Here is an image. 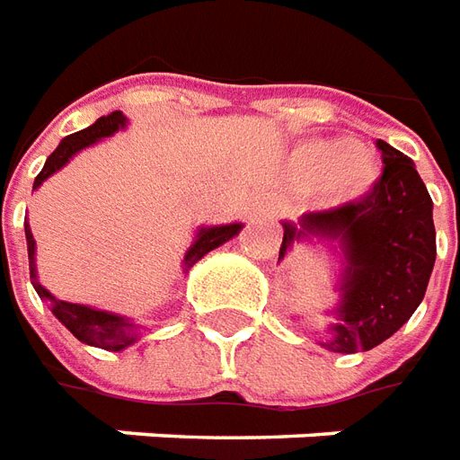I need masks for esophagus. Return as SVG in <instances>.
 I'll use <instances>...</instances> for the list:
<instances>
[{"label": "esophagus", "mask_w": 460, "mask_h": 460, "mask_svg": "<svg viewBox=\"0 0 460 460\" xmlns=\"http://www.w3.org/2000/svg\"><path fill=\"white\" fill-rule=\"evenodd\" d=\"M260 213H262V215H275V205L267 203V200H265V203H260Z\"/></svg>", "instance_id": "esophagus-1"}]
</instances>
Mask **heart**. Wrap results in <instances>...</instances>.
I'll return each instance as SVG.
<instances>
[{"label": "heart", "mask_w": 460, "mask_h": 460, "mask_svg": "<svg viewBox=\"0 0 460 460\" xmlns=\"http://www.w3.org/2000/svg\"><path fill=\"white\" fill-rule=\"evenodd\" d=\"M302 171L309 178L329 175V185L337 193L357 195L369 188L379 165L369 148L349 146L347 141H319L302 153Z\"/></svg>", "instance_id": "1"}]
</instances>
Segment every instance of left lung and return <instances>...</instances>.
<instances>
[{
	"mask_svg": "<svg viewBox=\"0 0 460 460\" xmlns=\"http://www.w3.org/2000/svg\"><path fill=\"white\" fill-rule=\"evenodd\" d=\"M379 181L369 193L340 208L302 217V230L285 225L279 257L312 233L337 240L344 252V279L337 324L322 344L340 354L369 351L389 340L421 305L433 262V203L409 155L376 141Z\"/></svg>",
	"mask_w": 460,
	"mask_h": 460,
	"instance_id": "1",
	"label": "left lung"
}]
</instances>
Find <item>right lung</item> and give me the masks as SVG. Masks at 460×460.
Returning a JSON list of instances; mask_svg holds the SVG:
<instances>
[{"label":"right lung","instance_id":"1","mask_svg":"<svg viewBox=\"0 0 460 460\" xmlns=\"http://www.w3.org/2000/svg\"><path fill=\"white\" fill-rule=\"evenodd\" d=\"M126 126V116L120 113V111H113L109 116H101L93 126L89 128H84L79 133H71L66 136L64 141L58 143V148L47 158L44 163V168L37 175V181H34V188L47 181L49 175H54V172L61 168V165H66L68 158L71 155H76L81 148H86L91 143H96L99 138H106L111 133H116L119 128ZM240 227L243 225H217V227H203L200 233H198V240H195L190 250L185 252V265L183 272H188L190 267L200 260L203 255H208L210 250L215 247H220L223 243H227L230 237H235L240 233ZM24 233H27V247H29V275L37 277V265H34V235H31V230H29V225L24 227ZM34 289H37L39 297H44L49 302V307L51 312L57 314V319L64 324V327L76 337L84 344H91V347H99V349L106 351H120L126 349L128 344L138 340V332L141 327L138 324H133L131 319L119 317V314H111V312H101V309H91L84 307V305H71V302H64V299H57L49 289H44L39 282H34Z\"/></svg>","mask_w":460,"mask_h":460}]
</instances>
